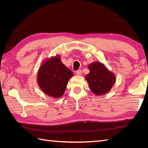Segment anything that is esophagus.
I'll return each mask as SVG.
<instances>
[{
	"label": "esophagus",
	"mask_w": 148,
	"mask_h": 148,
	"mask_svg": "<svg viewBox=\"0 0 148 148\" xmlns=\"http://www.w3.org/2000/svg\"><path fill=\"white\" fill-rule=\"evenodd\" d=\"M76 74L77 75V76H81V75L82 74V71H81V70H77L76 72Z\"/></svg>",
	"instance_id": "obj_1"
}]
</instances>
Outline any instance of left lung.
Wrapping results in <instances>:
<instances>
[{
    "label": "left lung",
    "mask_w": 148,
    "mask_h": 148,
    "mask_svg": "<svg viewBox=\"0 0 148 148\" xmlns=\"http://www.w3.org/2000/svg\"><path fill=\"white\" fill-rule=\"evenodd\" d=\"M90 73L85 76L90 90L96 95H103L109 92L116 82V76L104 64L95 62L88 66Z\"/></svg>",
    "instance_id": "1"
}]
</instances>
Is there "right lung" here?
Masks as SVG:
<instances>
[{"label": "right lung", "instance_id": "1", "mask_svg": "<svg viewBox=\"0 0 148 148\" xmlns=\"http://www.w3.org/2000/svg\"><path fill=\"white\" fill-rule=\"evenodd\" d=\"M73 75L62 62L60 56L56 55L46 60L40 66L37 82L46 95L60 98L64 95L69 80Z\"/></svg>", "mask_w": 148, "mask_h": 148}]
</instances>
